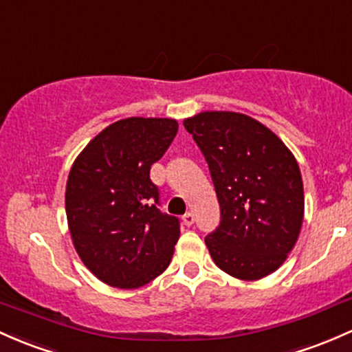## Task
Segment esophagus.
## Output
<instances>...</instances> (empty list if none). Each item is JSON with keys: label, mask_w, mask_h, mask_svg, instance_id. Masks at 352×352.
<instances>
[{"label": "esophagus", "mask_w": 352, "mask_h": 352, "mask_svg": "<svg viewBox=\"0 0 352 352\" xmlns=\"http://www.w3.org/2000/svg\"><path fill=\"white\" fill-rule=\"evenodd\" d=\"M183 223H184V225H186V226H191L192 223H195V214L188 211V213L183 217Z\"/></svg>", "instance_id": "34e87169"}]
</instances>
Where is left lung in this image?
Here are the masks:
<instances>
[{
	"label": "left lung",
	"mask_w": 352,
	"mask_h": 352,
	"mask_svg": "<svg viewBox=\"0 0 352 352\" xmlns=\"http://www.w3.org/2000/svg\"><path fill=\"white\" fill-rule=\"evenodd\" d=\"M210 168L221 208L205 238L218 268L240 280L274 274L296 247L304 221V184L296 156L250 116L205 111L184 119Z\"/></svg>",
	"instance_id": "left-lung-1"
}]
</instances>
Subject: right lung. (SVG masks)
<instances>
[{"instance_id":"1","label":"right lung","mask_w":352,"mask_h":352,"mask_svg":"<svg viewBox=\"0 0 352 352\" xmlns=\"http://www.w3.org/2000/svg\"><path fill=\"white\" fill-rule=\"evenodd\" d=\"M176 132L177 120L169 117L120 119L72 164L65 190L72 241L84 265L107 285L139 289L171 262L179 221L156 208L149 171Z\"/></svg>"}]
</instances>
